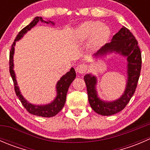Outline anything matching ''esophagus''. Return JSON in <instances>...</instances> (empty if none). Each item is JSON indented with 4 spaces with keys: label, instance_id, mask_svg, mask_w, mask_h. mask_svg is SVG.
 <instances>
[{
    "label": "esophagus",
    "instance_id": "esophagus-1",
    "mask_svg": "<svg viewBox=\"0 0 150 150\" xmlns=\"http://www.w3.org/2000/svg\"><path fill=\"white\" fill-rule=\"evenodd\" d=\"M87 70V65L84 64H79V65L77 66L76 67V72H78L80 74H83L86 72Z\"/></svg>",
    "mask_w": 150,
    "mask_h": 150
}]
</instances>
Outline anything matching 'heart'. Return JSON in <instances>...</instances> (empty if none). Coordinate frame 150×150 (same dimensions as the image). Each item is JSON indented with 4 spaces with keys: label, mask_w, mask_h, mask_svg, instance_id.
Masks as SVG:
<instances>
[{
    "label": "heart",
    "mask_w": 150,
    "mask_h": 150,
    "mask_svg": "<svg viewBox=\"0 0 150 150\" xmlns=\"http://www.w3.org/2000/svg\"><path fill=\"white\" fill-rule=\"evenodd\" d=\"M110 29L99 21H88L81 24L77 30V37L81 41L91 39L90 48L98 50L107 43L110 36Z\"/></svg>",
    "instance_id": "1"
}]
</instances>
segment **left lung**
I'll return each instance as SVG.
<instances>
[{
    "label": "left lung",
    "instance_id": "8db88e82",
    "mask_svg": "<svg viewBox=\"0 0 150 150\" xmlns=\"http://www.w3.org/2000/svg\"><path fill=\"white\" fill-rule=\"evenodd\" d=\"M112 53L125 57L127 61L126 85L123 93L118 99L113 101L102 99L96 90L97 78L91 73L84 76L91 107L96 113L104 116L116 114L125 108L135 92L142 67V55L138 42L125 27L113 36L110 43H106L93 56L95 59H102Z\"/></svg>",
    "mask_w": 150,
    "mask_h": 150
}]
</instances>
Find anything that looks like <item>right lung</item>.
Wrapping results in <instances>:
<instances>
[{"label":"right lung","mask_w":150,"mask_h":150,"mask_svg":"<svg viewBox=\"0 0 150 150\" xmlns=\"http://www.w3.org/2000/svg\"><path fill=\"white\" fill-rule=\"evenodd\" d=\"M43 22L46 24H51V25H54V22L51 21H45L40 16H36L35 19L30 22L28 26L25 27V28L22 29L19 34L16 36L14 42L13 43L11 48L10 55H9V70L11 76L12 80L13 81L14 84V89L16 92V96H18L19 100L22 102V105L24 106L25 109L32 115H34L40 116V117H51L55 116L57 113L59 112L64 106L66 102V96L67 93L68 88L69 86L72 83V81L76 77V73L73 67L70 69V71L67 72L65 75H63L60 80H59L58 82L56 85V91H57V96L54 98V100L51 102L46 104H34L29 102L23 96L20 91L19 86L17 84L16 78V74H15L14 69V64H13V55H14V50H15V45L16 42L19 41V40L23 38V36L30 31L32 28H34L38 22Z\"/></svg>","instance_id":"add662e5"}]
</instances>
